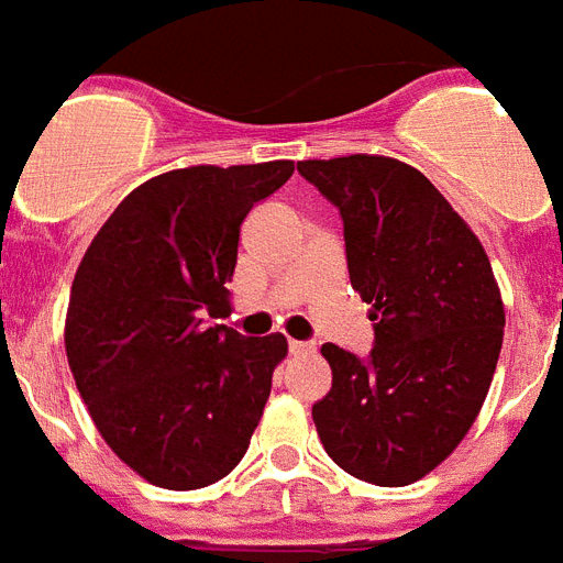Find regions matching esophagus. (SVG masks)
Wrapping results in <instances>:
<instances>
[{
    "mask_svg": "<svg viewBox=\"0 0 563 563\" xmlns=\"http://www.w3.org/2000/svg\"><path fill=\"white\" fill-rule=\"evenodd\" d=\"M287 349H290V354H294V357H305V354H313V345L302 343V340H290V343H287Z\"/></svg>",
    "mask_w": 563,
    "mask_h": 563,
    "instance_id": "34e87169",
    "label": "esophagus"
}]
</instances>
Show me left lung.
<instances>
[{
    "instance_id": "1",
    "label": "left lung",
    "mask_w": 563,
    "mask_h": 563,
    "mask_svg": "<svg viewBox=\"0 0 563 563\" xmlns=\"http://www.w3.org/2000/svg\"><path fill=\"white\" fill-rule=\"evenodd\" d=\"M296 168L340 209L349 278L375 319L366 360L322 345L334 380L313 404L319 442L357 479L416 483L456 451L492 386L506 325L492 261L407 162L354 154Z\"/></svg>"
}]
</instances>
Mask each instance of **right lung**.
<instances>
[{"instance_id": "add662e5", "label": "right lung", "mask_w": 563, "mask_h": 563, "mask_svg": "<svg viewBox=\"0 0 563 563\" xmlns=\"http://www.w3.org/2000/svg\"><path fill=\"white\" fill-rule=\"evenodd\" d=\"M294 162L191 165L133 188L80 258L66 357L112 453L147 483L191 492L244 460L285 360L282 334L229 317L241 223Z\"/></svg>"}]
</instances>
